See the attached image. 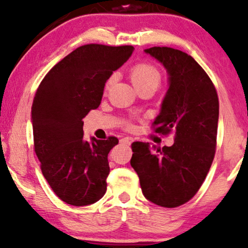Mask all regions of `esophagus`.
Masks as SVG:
<instances>
[{"instance_id": "34e87169", "label": "esophagus", "mask_w": 248, "mask_h": 248, "mask_svg": "<svg viewBox=\"0 0 248 248\" xmlns=\"http://www.w3.org/2000/svg\"><path fill=\"white\" fill-rule=\"evenodd\" d=\"M121 144H124V145H130L132 141H134V138H131V137H124V138H123L121 139Z\"/></svg>"}]
</instances>
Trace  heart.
<instances>
[{"mask_svg":"<svg viewBox=\"0 0 248 248\" xmlns=\"http://www.w3.org/2000/svg\"><path fill=\"white\" fill-rule=\"evenodd\" d=\"M129 76L132 84L138 91L145 88L156 90L162 82V74L155 65L148 62H141L132 66L129 71ZM113 76L108 79L106 88L109 89L111 83L113 82Z\"/></svg>","mask_w":248,"mask_h":248,"instance_id":"1","label":"heart"}]
</instances>
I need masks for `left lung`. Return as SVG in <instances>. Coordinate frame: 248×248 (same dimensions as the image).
Here are the masks:
<instances>
[{
  "label": "left lung",
  "mask_w": 248,
  "mask_h": 248,
  "mask_svg": "<svg viewBox=\"0 0 248 248\" xmlns=\"http://www.w3.org/2000/svg\"><path fill=\"white\" fill-rule=\"evenodd\" d=\"M145 53L162 62L170 75V88L153 128L158 134L175 135L170 147L134 142L130 164L147 200L176 208L194 197L211 167L217 146L218 94L204 69L186 53L170 47H152Z\"/></svg>",
  "instance_id": "8db88e82"
}]
</instances>
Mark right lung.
Wrapping results in <instances>:
<instances>
[{"label": "right lung", "instance_id": "add662e5", "mask_svg": "<svg viewBox=\"0 0 248 248\" xmlns=\"http://www.w3.org/2000/svg\"><path fill=\"white\" fill-rule=\"evenodd\" d=\"M132 46L90 44L76 48L47 73L31 108L33 148L55 194L82 207L107 191L108 154L119 140L83 139L82 119L99 108L106 82L130 57Z\"/></svg>", "mask_w": 248, "mask_h": 248}]
</instances>
